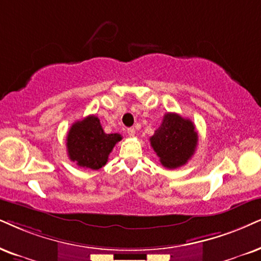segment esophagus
Segmentation results:
<instances>
[{
    "label": "esophagus",
    "instance_id": "esophagus-1",
    "mask_svg": "<svg viewBox=\"0 0 261 261\" xmlns=\"http://www.w3.org/2000/svg\"><path fill=\"white\" fill-rule=\"evenodd\" d=\"M135 134H136V130H135L134 127H128V128H127V135H128V136L134 137Z\"/></svg>",
    "mask_w": 261,
    "mask_h": 261
}]
</instances>
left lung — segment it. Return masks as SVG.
I'll use <instances>...</instances> for the list:
<instances>
[{"label":"left lung","instance_id":"1","mask_svg":"<svg viewBox=\"0 0 261 261\" xmlns=\"http://www.w3.org/2000/svg\"><path fill=\"white\" fill-rule=\"evenodd\" d=\"M149 141L161 165L166 169H177L195 153L199 136L193 121L177 113H166Z\"/></svg>","mask_w":261,"mask_h":261}]
</instances>
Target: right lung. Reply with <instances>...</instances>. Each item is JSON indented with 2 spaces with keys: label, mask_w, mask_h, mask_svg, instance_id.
Masks as SVG:
<instances>
[{
  "label": "right lung",
  "mask_w": 261,
  "mask_h": 261,
  "mask_svg": "<svg viewBox=\"0 0 261 261\" xmlns=\"http://www.w3.org/2000/svg\"><path fill=\"white\" fill-rule=\"evenodd\" d=\"M119 141V134H106L96 115H88L72 125L66 146L68 158L79 167L98 170L106 165L108 155Z\"/></svg>",
  "instance_id": "obj_1"
}]
</instances>
